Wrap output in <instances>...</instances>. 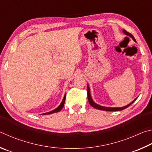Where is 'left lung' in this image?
<instances>
[{"instance_id": "1", "label": "left lung", "mask_w": 152, "mask_h": 152, "mask_svg": "<svg viewBox=\"0 0 152 152\" xmlns=\"http://www.w3.org/2000/svg\"><path fill=\"white\" fill-rule=\"evenodd\" d=\"M123 33L126 34V35H127L131 37V38L134 40V41L136 42V41H135V38L134 37V36L132 35V34L129 33L128 32H127L126 30H123ZM87 98H88V101H89V104L91 105L93 107H94L95 109H97V110H103V111H121L123 110H125V109H126L127 107H128L129 106L131 105L133 103H134L135 100L137 99V98H135V99L132 101V102L129 103L128 105H127L126 106H124V107H105V106H102L99 104H97L95 102H94V101L93 100L92 97H91V93H90V88H89V85L87 84Z\"/></svg>"}]
</instances>
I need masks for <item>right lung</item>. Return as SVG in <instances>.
Masks as SVG:
<instances>
[{
	"instance_id": "obj_1",
	"label": "right lung",
	"mask_w": 152,
	"mask_h": 152,
	"mask_svg": "<svg viewBox=\"0 0 152 152\" xmlns=\"http://www.w3.org/2000/svg\"><path fill=\"white\" fill-rule=\"evenodd\" d=\"M65 97H66V94H65L63 97V99L62 100V102H61V104L58 106V107L55 109V110H53V111H50L49 112H47V113H42V115H49V114H52V113H57L58 111H60L61 110H62L64 104H65Z\"/></svg>"
}]
</instances>
